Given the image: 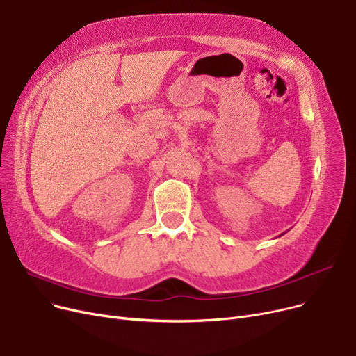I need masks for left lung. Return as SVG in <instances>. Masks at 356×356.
I'll return each instance as SVG.
<instances>
[{"label":"left lung","mask_w":356,"mask_h":356,"mask_svg":"<svg viewBox=\"0 0 356 356\" xmlns=\"http://www.w3.org/2000/svg\"><path fill=\"white\" fill-rule=\"evenodd\" d=\"M282 235H283V234H282Z\"/></svg>","instance_id":"left-lung-1"}]
</instances>
